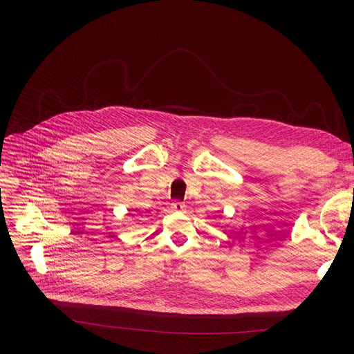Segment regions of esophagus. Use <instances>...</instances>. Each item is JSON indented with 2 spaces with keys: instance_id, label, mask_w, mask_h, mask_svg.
Masks as SVG:
<instances>
[{
  "instance_id": "esophagus-1",
  "label": "esophagus",
  "mask_w": 354,
  "mask_h": 354,
  "mask_svg": "<svg viewBox=\"0 0 354 354\" xmlns=\"http://www.w3.org/2000/svg\"><path fill=\"white\" fill-rule=\"evenodd\" d=\"M174 211H176V212H182V211H185V203H182V202H178V201H175L174 203H172V207H171Z\"/></svg>"
}]
</instances>
